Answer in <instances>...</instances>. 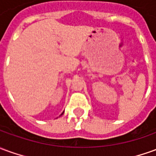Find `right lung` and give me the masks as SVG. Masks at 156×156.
<instances>
[{"label":"right lung","instance_id":"right-lung-1","mask_svg":"<svg viewBox=\"0 0 156 156\" xmlns=\"http://www.w3.org/2000/svg\"><path fill=\"white\" fill-rule=\"evenodd\" d=\"M63 113H64V111H63V112H62V114H61V115H63ZM61 115H60V116H61Z\"/></svg>","mask_w":156,"mask_h":156}]
</instances>
